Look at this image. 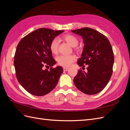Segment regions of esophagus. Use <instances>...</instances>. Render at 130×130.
<instances>
[{"instance_id":"1","label":"esophagus","mask_w":130,"mask_h":130,"mask_svg":"<svg viewBox=\"0 0 130 130\" xmlns=\"http://www.w3.org/2000/svg\"><path fill=\"white\" fill-rule=\"evenodd\" d=\"M68 68H67V67H63V70H64V71H67V70H68Z\"/></svg>"}]
</instances>
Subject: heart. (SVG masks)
<instances>
[{"label":"heart","instance_id":"b5f03b06","mask_svg":"<svg viewBox=\"0 0 130 130\" xmlns=\"http://www.w3.org/2000/svg\"><path fill=\"white\" fill-rule=\"evenodd\" d=\"M63 39L68 44L73 47L76 46L78 44V40L76 37L72 35H66L63 37ZM58 39L55 38L53 39L50 44V50L53 54H56L58 50ZM76 56L74 55H60L56 58L59 65L63 67H69L75 61Z\"/></svg>","mask_w":130,"mask_h":130}]
</instances>
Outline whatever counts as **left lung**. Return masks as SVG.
<instances>
[{"label":"left lung","instance_id":"1","mask_svg":"<svg viewBox=\"0 0 130 130\" xmlns=\"http://www.w3.org/2000/svg\"><path fill=\"white\" fill-rule=\"evenodd\" d=\"M72 32L81 36L84 43L77 63L82 68L87 65V72L78 70L74 85L86 94H97L106 87L112 74L115 59L111 43L104 35L89 27Z\"/></svg>","mask_w":130,"mask_h":130}]
</instances>
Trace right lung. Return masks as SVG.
I'll list each match as a JSON object with an SVG mask.
<instances>
[{"label":"right lung","instance_id":"obj_1","mask_svg":"<svg viewBox=\"0 0 130 130\" xmlns=\"http://www.w3.org/2000/svg\"><path fill=\"white\" fill-rule=\"evenodd\" d=\"M63 32V30L38 29L23 37L17 46L14 66L17 80L34 95L43 96L50 92L63 72L61 66L52 68L56 62L50 50L52 40ZM44 66L51 68L43 70Z\"/></svg>","mask_w":130,"mask_h":130}]
</instances>
